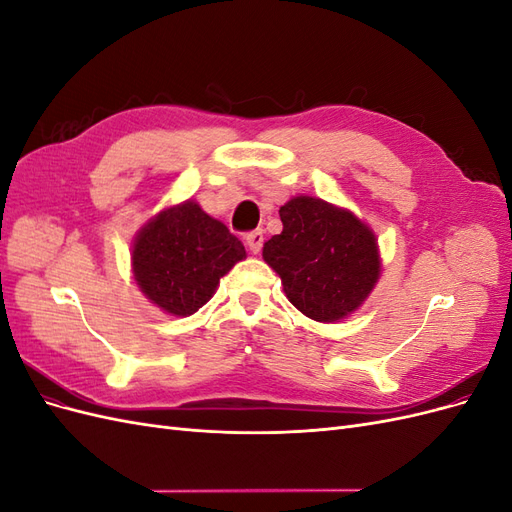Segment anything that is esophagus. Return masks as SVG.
Wrapping results in <instances>:
<instances>
[{"label":"esophagus","mask_w":512,"mask_h":512,"mask_svg":"<svg viewBox=\"0 0 512 512\" xmlns=\"http://www.w3.org/2000/svg\"><path fill=\"white\" fill-rule=\"evenodd\" d=\"M245 243H247V247H250L252 254H258L262 243H265V235H262L260 228L252 230V232H247V235H245Z\"/></svg>","instance_id":"34e87169"}]
</instances>
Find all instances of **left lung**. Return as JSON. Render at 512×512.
<instances>
[{
  "mask_svg": "<svg viewBox=\"0 0 512 512\" xmlns=\"http://www.w3.org/2000/svg\"><path fill=\"white\" fill-rule=\"evenodd\" d=\"M284 230L262 256L282 277L288 301L318 322L342 320L359 307L380 275L376 237L350 211L297 196L280 207Z\"/></svg>",
  "mask_w": 512,
  "mask_h": 512,
  "instance_id": "obj_1",
  "label": "left lung"
}]
</instances>
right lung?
Instances as JSON below:
<instances>
[{
    "mask_svg": "<svg viewBox=\"0 0 512 512\" xmlns=\"http://www.w3.org/2000/svg\"><path fill=\"white\" fill-rule=\"evenodd\" d=\"M243 258V243L188 200L162 211L141 230L132 250V269L151 303L173 316H190Z\"/></svg>",
    "mask_w": 512,
    "mask_h": 512,
    "instance_id": "add662e5",
    "label": "right lung"
}]
</instances>
